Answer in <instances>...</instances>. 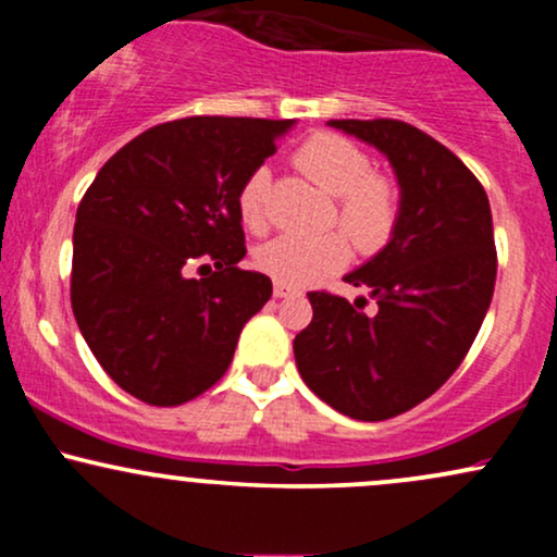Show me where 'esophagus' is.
<instances>
[{
  "label": "esophagus",
  "mask_w": 557,
  "mask_h": 557,
  "mask_svg": "<svg viewBox=\"0 0 557 557\" xmlns=\"http://www.w3.org/2000/svg\"><path fill=\"white\" fill-rule=\"evenodd\" d=\"M296 287H290V285H283V283H277L274 285V298H290V296H296Z\"/></svg>",
  "instance_id": "34e87169"
}]
</instances>
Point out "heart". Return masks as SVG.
<instances>
[{
  "mask_svg": "<svg viewBox=\"0 0 557 557\" xmlns=\"http://www.w3.org/2000/svg\"><path fill=\"white\" fill-rule=\"evenodd\" d=\"M296 168L311 181L337 196L332 222L363 251L385 246L398 225V188L387 175L372 172V157L354 140L337 133H314L296 151ZM267 201H270V172L253 170L240 185L238 212L243 225L253 233L267 227ZM350 259V243L343 233L319 238L280 235L257 251V267L283 285H311L327 274L343 270Z\"/></svg>",
  "mask_w": 557,
  "mask_h": 557,
  "instance_id": "1",
  "label": "heart"
}]
</instances>
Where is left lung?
<instances>
[{
	"label": "left lung",
	"mask_w": 557,
	"mask_h": 557,
	"mask_svg": "<svg viewBox=\"0 0 557 557\" xmlns=\"http://www.w3.org/2000/svg\"><path fill=\"white\" fill-rule=\"evenodd\" d=\"M387 154L400 183L393 238L345 283L367 285L374 314L309 293L311 324L293 341L311 393L359 421H385L445 385L469 354L495 290L497 251L482 183L440 140L403 120H330Z\"/></svg>",
	"instance_id": "obj_1"
}]
</instances>
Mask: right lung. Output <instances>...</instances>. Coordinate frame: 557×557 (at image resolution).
Segmentation results:
<instances>
[{
  "label": "right lung",
  "instance_id": "right-lung-1",
  "mask_svg": "<svg viewBox=\"0 0 557 557\" xmlns=\"http://www.w3.org/2000/svg\"><path fill=\"white\" fill-rule=\"evenodd\" d=\"M290 120L196 117L144 131L81 198L70 304L107 374L149 406L220 382L243 324L272 296L246 257L238 194ZM199 267L207 275L196 281Z\"/></svg>",
  "mask_w": 557,
  "mask_h": 557
}]
</instances>
